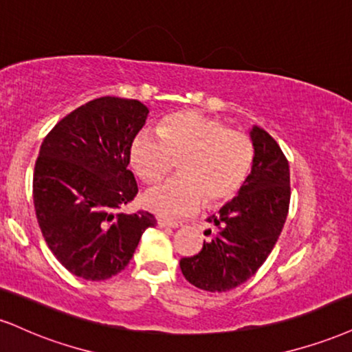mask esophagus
<instances>
[{
	"mask_svg": "<svg viewBox=\"0 0 352 352\" xmlns=\"http://www.w3.org/2000/svg\"><path fill=\"white\" fill-rule=\"evenodd\" d=\"M157 226H160V228H173V230H175V228L182 226V223L168 221V219H157Z\"/></svg>",
	"mask_w": 352,
	"mask_h": 352,
	"instance_id": "1",
	"label": "esophagus"
}]
</instances>
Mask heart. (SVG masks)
<instances>
[{
	"label": "heart",
	"mask_w": 352,
	"mask_h": 352,
	"mask_svg": "<svg viewBox=\"0 0 352 352\" xmlns=\"http://www.w3.org/2000/svg\"><path fill=\"white\" fill-rule=\"evenodd\" d=\"M135 134L129 162L139 179L152 184L179 162V179L142 193V205L165 218L192 213L201 201L218 206L244 187L254 164V146L245 134L198 111H179Z\"/></svg>",
	"instance_id": "b5f03b06"
}]
</instances>
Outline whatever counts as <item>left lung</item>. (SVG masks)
<instances>
[{"mask_svg":"<svg viewBox=\"0 0 352 352\" xmlns=\"http://www.w3.org/2000/svg\"><path fill=\"white\" fill-rule=\"evenodd\" d=\"M252 170L239 193L206 221L203 249L180 259L185 278L206 292H228L251 278L272 252L290 203V168L272 135L259 126L249 131Z\"/></svg>","mask_w":352,"mask_h":352,"instance_id":"left-lung-1","label":"left lung"}]
</instances>
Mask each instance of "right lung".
<instances>
[{"label": "right lung", "mask_w": 352, "mask_h": 352, "mask_svg": "<svg viewBox=\"0 0 352 352\" xmlns=\"http://www.w3.org/2000/svg\"><path fill=\"white\" fill-rule=\"evenodd\" d=\"M147 114L141 101L103 96L67 114L41 146L32 182L37 223L57 261L85 280L120 274L155 224L147 211H118L138 193L129 149Z\"/></svg>", "instance_id": "obj_1"}]
</instances>
